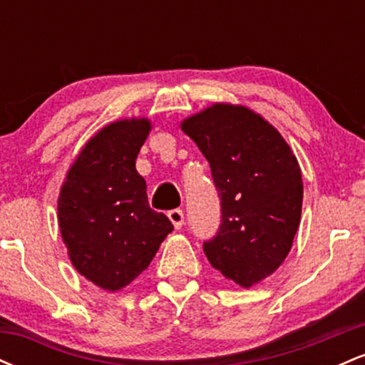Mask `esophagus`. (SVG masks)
<instances>
[{
	"label": "esophagus",
	"mask_w": 365,
	"mask_h": 365,
	"mask_svg": "<svg viewBox=\"0 0 365 365\" xmlns=\"http://www.w3.org/2000/svg\"><path fill=\"white\" fill-rule=\"evenodd\" d=\"M168 217L171 220V223L175 225V228L180 230L183 226V221H185V215H183L182 209H171L168 211Z\"/></svg>",
	"instance_id": "obj_1"
}]
</instances>
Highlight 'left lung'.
Instances as JSON below:
<instances>
[{
    "label": "left lung",
    "instance_id": "8db88e82",
    "mask_svg": "<svg viewBox=\"0 0 365 365\" xmlns=\"http://www.w3.org/2000/svg\"><path fill=\"white\" fill-rule=\"evenodd\" d=\"M182 130L211 166L221 223L202 249L240 287L274 273L292 249L302 211V173L273 125L242 106L215 104Z\"/></svg>",
    "mask_w": 365,
    "mask_h": 365
}]
</instances>
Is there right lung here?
Wrapping results in <instances>:
<instances>
[{
    "label": "right lung",
    "mask_w": 365,
    "mask_h": 365,
    "mask_svg": "<svg viewBox=\"0 0 365 365\" xmlns=\"http://www.w3.org/2000/svg\"><path fill=\"white\" fill-rule=\"evenodd\" d=\"M148 120L108 125L87 142L66 175L58 221L70 259L104 290H120L156 255L173 225L149 207L137 154L148 139Z\"/></svg>",
    "instance_id": "add662e5"
}]
</instances>
